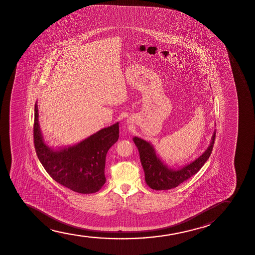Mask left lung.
Listing matches in <instances>:
<instances>
[{"mask_svg": "<svg viewBox=\"0 0 255 255\" xmlns=\"http://www.w3.org/2000/svg\"><path fill=\"white\" fill-rule=\"evenodd\" d=\"M216 129L213 132L210 144L204 152L195 160L181 167L171 168L161 159L153 145L146 140L138 136L133 137V142L137 147L140 161L143 166L145 182L150 188L161 191L175 188L186 179L197 173L205 164L213 150Z\"/></svg>", "mask_w": 255, "mask_h": 255, "instance_id": "1", "label": "left lung"}]
</instances>
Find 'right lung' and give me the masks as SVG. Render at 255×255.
<instances>
[{"label":"right lung","instance_id":"obj_1","mask_svg":"<svg viewBox=\"0 0 255 255\" xmlns=\"http://www.w3.org/2000/svg\"><path fill=\"white\" fill-rule=\"evenodd\" d=\"M35 105L34 143L39 160L55 181L83 194L97 192L105 185V158L119 140V122L98 130L79 143L56 149L46 144Z\"/></svg>","mask_w":255,"mask_h":255}]
</instances>
